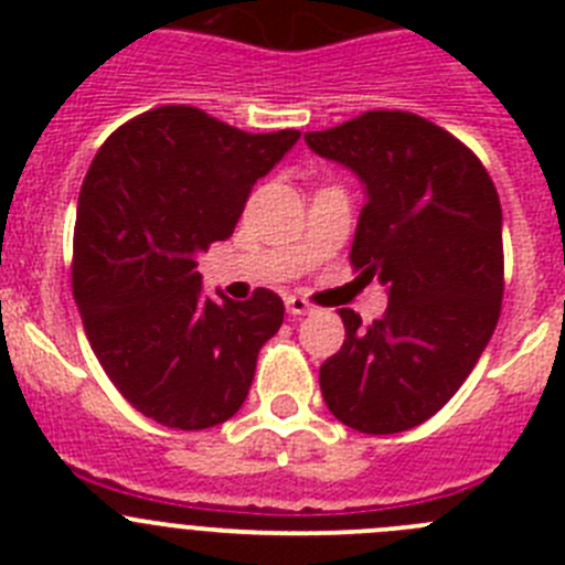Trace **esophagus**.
I'll use <instances>...</instances> for the list:
<instances>
[{
    "label": "esophagus",
    "mask_w": 565,
    "mask_h": 565,
    "mask_svg": "<svg viewBox=\"0 0 565 565\" xmlns=\"http://www.w3.org/2000/svg\"><path fill=\"white\" fill-rule=\"evenodd\" d=\"M286 311L291 313V317H306V313H313L317 308H313L311 302H308V299H302V297H288L286 299Z\"/></svg>",
    "instance_id": "34e87169"
}]
</instances>
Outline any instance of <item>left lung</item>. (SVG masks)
<instances>
[{"label":"left lung","instance_id":"1","mask_svg":"<svg viewBox=\"0 0 565 565\" xmlns=\"http://www.w3.org/2000/svg\"><path fill=\"white\" fill-rule=\"evenodd\" d=\"M306 143L364 186L351 263L387 288L373 326L342 308L344 342L319 367L328 411L371 436L436 416L476 367L503 297V214L495 183L447 129L373 109Z\"/></svg>","mask_w":565,"mask_h":565}]
</instances>
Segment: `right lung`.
<instances>
[{
  "label": "right lung",
  "mask_w": 565,
  "mask_h": 565,
  "mask_svg": "<svg viewBox=\"0 0 565 565\" xmlns=\"http://www.w3.org/2000/svg\"><path fill=\"white\" fill-rule=\"evenodd\" d=\"M299 141L172 104L115 129L89 163L73 232V297L89 348L152 422L206 430L243 407L282 299L203 297L198 254L232 237L252 186Z\"/></svg>",
  "instance_id": "right-lung-1"
}]
</instances>
